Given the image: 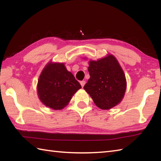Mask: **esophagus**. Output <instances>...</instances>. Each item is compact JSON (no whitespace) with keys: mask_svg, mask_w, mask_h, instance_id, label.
Listing matches in <instances>:
<instances>
[{"mask_svg":"<svg viewBox=\"0 0 161 161\" xmlns=\"http://www.w3.org/2000/svg\"><path fill=\"white\" fill-rule=\"evenodd\" d=\"M85 84H86V81H80V84L81 85V86H82V87H84Z\"/></svg>","mask_w":161,"mask_h":161,"instance_id":"obj_1","label":"esophagus"}]
</instances>
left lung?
<instances>
[{"mask_svg": "<svg viewBox=\"0 0 161 161\" xmlns=\"http://www.w3.org/2000/svg\"><path fill=\"white\" fill-rule=\"evenodd\" d=\"M90 79L84 86L94 103L107 110L119 104L124 97L126 81L118 60L112 54L97 61H90Z\"/></svg>", "mask_w": 161, "mask_h": 161, "instance_id": "1", "label": "left lung"}]
</instances>
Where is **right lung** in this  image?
Returning <instances> with one entry per match:
<instances>
[{"instance_id": "right-lung-1", "label": "right lung", "mask_w": 161, "mask_h": 161, "mask_svg": "<svg viewBox=\"0 0 161 161\" xmlns=\"http://www.w3.org/2000/svg\"><path fill=\"white\" fill-rule=\"evenodd\" d=\"M81 88L80 84L63 63L47 64L41 73L37 84L39 100L54 110L66 107Z\"/></svg>"}]
</instances>
